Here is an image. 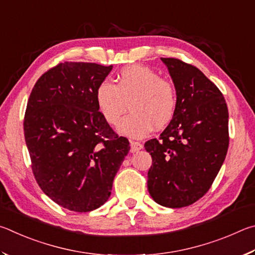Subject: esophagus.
Wrapping results in <instances>:
<instances>
[{
	"instance_id": "esophagus-1",
	"label": "esophagus",
	"mask_w": 255,
	"mask_h": 255,
	"mask_svg": "<svg viewBox=\"0 0 255 255\" xmlns=\"http://www.w3.org/2000/svg\"><path fill=\"white\" fill-rule=\"evenodd\" d=\"M130 145H131V152H136V151H139L143 148V144L136 141H131Z\"/></svg>"
}]
</instances>
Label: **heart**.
<instances>
[{"instance_id":"1","label":"heart","mask_w":255,"mask_h":255,"mask_svg":"<svg viewBox=\"0 0 255 255\" xmlns=\"http://www.w3.org/2000/svg\"><path fill=\"white\" fill-rule=\"evenodd\" d=\"M98 112L111 125L122 120L119 131L131 137H143L154 128H162L176 112L177 92L173 84L162 79L149 67L132 65L120 71L115 84L103 80L95 92Z\"/></svg>"}]
</instances>
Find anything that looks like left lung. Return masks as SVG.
<instances>
[{
	"label": "left lung",
	"instance_id": "1",
	"mask_svg": "<svg viewBox=\"0 0 255 255\" xmlns=\"http://www.w3.org/2000/svg\"><path fill=\"white\" fill-rule=\"evenodd\" d=\"M177 92L172 120L144 148L152 157L148 190L155 203L180 208L211 188L229 149V110L220 89L195 66L161 58Z\"/></svg>",
	"mask_w": 255,
	"mask_h": 255
}]
</instances>
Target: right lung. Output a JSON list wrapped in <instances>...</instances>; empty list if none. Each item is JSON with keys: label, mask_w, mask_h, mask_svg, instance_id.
Wrapping results in <instances>:
<instances>
[{"label": "right lung", "mask_w": 255, "mask_h": 255, "mask_svg": "<svg viewBox=\"0 0 255 255\" xmlns=\"http://www.w3.org/2000/svg\"><path fill=\"white\" fill-rule=\"evenodd\" d=\"M113 66L65 61L40 77L26 104L23 130L33 176L59 206L87 213L111 196L130 151L98 112L95 92Z\"/></svg>", "instance_id": "obj_1"}]
</instances>
